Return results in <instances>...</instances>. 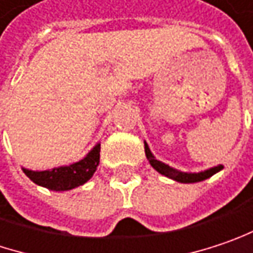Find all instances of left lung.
<instances>
[{
  "label": "left lung",
  "mask_w": 253,
  "mask_h": 253,
  "mask_svg": "<svg viewBox=\"0 0 253 253\" xmlns=\"http://www.w3.org/2000/svg\"><path fill=\"white\" fill-rule=\"evenodd\" d=\"M144 147H145V155H147L150 164L153 166L154 170H157L160 174H163V175L171 178L174 181H178V183H199V181H203V180H206L209 177H211L213 174L219 172L220 170H223V166L219 164V166H216V167H211V169H209V170H205V171L200 172L180 171V170H175V169L170 167L169 164H164L163 161L157 160V158L154 157V154L151 153V150H150V147H148V144H147L145 141H144Z\"/></svg>",
  "instance_id": "1"
}]
</instances>
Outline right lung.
<instances>
[{"mask_svg":"<svg viewBox=\"0 0 253 253\" xmlns=\"http://www.w3.org/2000/svg\"><path fill=\"white\" fill-rule=\"evenodd\" d=\"M99 153L100 144H96L86 154L84 158L70 166H62L44 171H33L28 169H23V171L33 183L42 187L53 191H67L83 186L87 180L92 178L93 172L96 171L99 166Z\"/></svg>","mask_w":253,"mask_h":253,"instance_id":"right-lung-1","label":"right lung"}]
</instances>
